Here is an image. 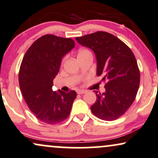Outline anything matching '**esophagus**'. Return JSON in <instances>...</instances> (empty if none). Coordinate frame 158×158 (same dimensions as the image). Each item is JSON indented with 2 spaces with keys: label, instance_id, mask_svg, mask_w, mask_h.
Instances as JSON below:
<instances>
[{
  "label": "esophagus",
  "instance_id": "1",
  "mask_svg": "<svg viewBox=\"0 0 158 158\" xmlns=\"http://www.w3.org/2000/svg\"><path fill=\"white\" fill-rule=\"evenodd\" d=\"M86 91H85V90H81V89H79V90H77V93L78 94H83L86 93Z\"/></svg>",
  "mask_w": 158,
  "mask_h": 158
}]
</instances>
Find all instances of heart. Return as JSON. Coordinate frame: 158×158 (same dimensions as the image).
<instances>
[{"mask_svg":"<svg viewBox=\"0 0 158 158\" xmlns=\"http://www.w3.org/2000/svg\"><path fill=\"white\" fill-rule=\"evenodd\" d=\"M89 54H91V52L89 51L88 49H81L79 50L78 54H77V56H80V55H89Z\"/></svg>","mask_w":158,"mask_h":158,"instance_id":"1","label":"heart"}]
</instances>
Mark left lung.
Wrapping results in <instances>:
<instances>
[{
  "instance_id": "left-lung-1",
  "label": "left lung",
  "mask_w": 158,
  "mask_h": 158,
  "mask_svg": "<svg viewBox=\"0 0 158 158\" xmlns=\"http://www.w3.org/2000/svg\"><path fill=\"white\" fill-rule=\"evenodd\" d=\"M76 40L94 52L97 60V75L106 81L105 92L94 91L97 100L91 106L100 119L114 120L127 111L134 102L140 85V71L134 54L117 37L97 31Z\"/></svg>"
}]
</instances>
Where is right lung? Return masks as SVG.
I'll return each mask as SVG.
<instances>
[{"mask_svg": "<svg viewBox=\"0 0 158 158\" xmlns=\"http://www.w3.org/2000/svg\"><path fill=\"white\" fill-rule=\"evenodd\" d=\"M75 46L71 38L46 35L35 40L24 55L19 72L20 88L28 107L40 121L56 124L69 115L76 92H53L52 88L62 58Z\"/></svg>", "mask_w": 158, "mask_h": 158, "instance_id": "right-lung-1", "label": "right lung"}]
</instances>
